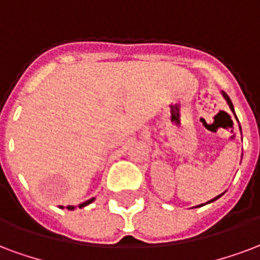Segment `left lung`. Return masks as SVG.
I'll return each mask as SVG.
<instances>
[{"mask_svg": "<svg viewBox=\"0 0 260 260\" xmlns=\"http://www.w3.org/2000/svg\"><path fill=\"white\" fill-rule=\"evenodd\" d=\"M223 96H224V99H226V101H228L229 106H230V109H232V111H233V113H234V107H233V103H232V101H230V98H229V96L226 95V93H224V92H223ZM220 196H222V194H220ZM220 196H218V197H215V199L211 200V201H208V203H212V201H215V200H218L219 197H220ZM201 205H203V204H201ZM201 205H197V207H201Z\"/></svg>", "mask_w": 260, "mask_h": 260, "instance_id": "obj_1", "label": "left lung"}]
</instances>
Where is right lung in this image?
<instances>
[{"label":"right lung","mask_w":260,"mask_h":260,"mask_svg":"<svg viewBox=\"0 0 260 260\" xmlns=\"http://www.w3.org/2000/svg\"><path fill=\"white\" fill-rule=\"evenodd\" d=\"M93 200H95V199L88 200V201H85V203L80 204V205H78V207H80V208H84V207H86V205H88V204H91L92 201H93ZM60 208H63V207H60ZM67 209H74V207H73V205H67Z\"/></svg>","instance_id":"right-lung-1"}]
</instances>
